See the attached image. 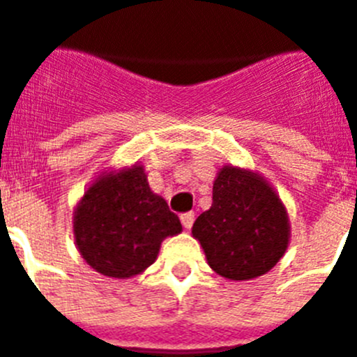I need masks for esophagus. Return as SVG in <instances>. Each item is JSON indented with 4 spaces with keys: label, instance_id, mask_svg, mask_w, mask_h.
I'll return each mask as SVG.
<instances>
[{
    "label": "esophagus",
    "instance_id": "34e87169",
    "mask_svg": "<svg viewBox=\"0 0 357 357\" xmlns=\"http://www.w3.org/2000/svg\"><path fill=\"white\" fill-rule=\"evenodd\" d=\"M181 221H182V227L188 228V230H190V228L193 227V221H195V213H193V212L182 213V215H181Z\"/></svg>",
    "mask_w": 357,
    "mask_h": 357
}]
</instances>
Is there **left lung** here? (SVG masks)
I'll list each match as a JSON object with an SVG mask.
<instances>
[{
  "instance_id": "8db88e82",
  "label": "left lung",
  "mask_w": 357,
  "mask_h": 357,
  "mask_svg": "<svg viewBox=\"0 0 357 357\" xmlns=\"http://www.w3.org/2000/svg\"><path fill=\"white\" fill-rule=\"evenodd\" d=\"M192 232L210 267L230 280L265 275L289 243L286 208L273 188L232 165L219 171L212 206L197 218Z\"/></svg>"
}]
</instances>
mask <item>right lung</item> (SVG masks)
<instances>
[{"label": "right lung", "mask_w": 357, "mask_h": 357, "mask_svg": "<svg viewBox=\"0 0 357 357\" xmlns=\"http://www.w3.org/2000/svg\"><path fill=\"white\" fill-rule=\"evenodd\" d=\"M77 247L88 265L105 276L129 278L158 256L162 239L182 230L162 197L151 192L142 165L93 184L73 219Z\"/></svg>", "instance_id": "obj_1"}]
</instances>
